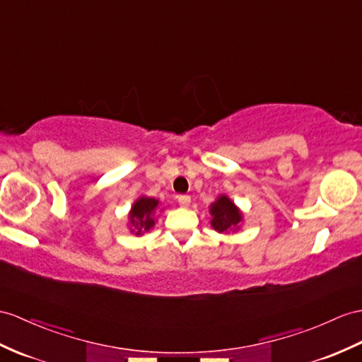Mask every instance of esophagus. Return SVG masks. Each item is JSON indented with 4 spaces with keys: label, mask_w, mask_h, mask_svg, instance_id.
Instances as JSON below:
<instances>
[{
    "label": "esophagus",
    "mask_w": 362,
    "mask_h": 362,
    "mask_svg": "<svg viewBox=\"0 0 362 362\" xmlns=\"http://www.w3.org/2000/svg\"><path fill=\"white\" fill-rule=\"evenodd\" d=\"M178 202H180V206H182V207H189L190 197L189 195H180L178 197Z\"/></svg>",
    "instance_id": "1"
}]
</instances>
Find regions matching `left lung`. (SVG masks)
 I'll list each match as a JSON object with an SVG mask.
<instances>
[{"mask_svg":"<svg viewBox=\"0 0 362 362\" xmlns=\"http://www.w3.org/2000/svg\"><path fill=\"white\" fill-rule=\"evenodd\" d=\"M210 215H211V227L219 233H228L235 232L240 228L243 221V214L238 209L233 201L227 195H219L215 202L210 204Z\"/></svg>","mask_w":362,"mask_h":362,"instance_id":"obj_1","label":"left lung"}]
</instances>
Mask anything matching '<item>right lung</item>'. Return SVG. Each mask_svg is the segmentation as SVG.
I'll use <instances>...</instances> for the list:
<instances>
[{
	"label": "right lung",
	"mask_w": 362,
	"mask_h": 362,
	"mask_svg": "<svg viewBox=\"0 0 362 362\" xmlns=\"http://www.w3.org/2000/svg\"><path fill=\"white\" fill-rule=\"evenodd\" d=\"M160 206V201L148 197L138 198L134 206L130 209L129 219H130V232L135 235H143L148 232L155 226V211Z\"/></svg>",
	"instance_id": "obj_1"
}]
</instances>
